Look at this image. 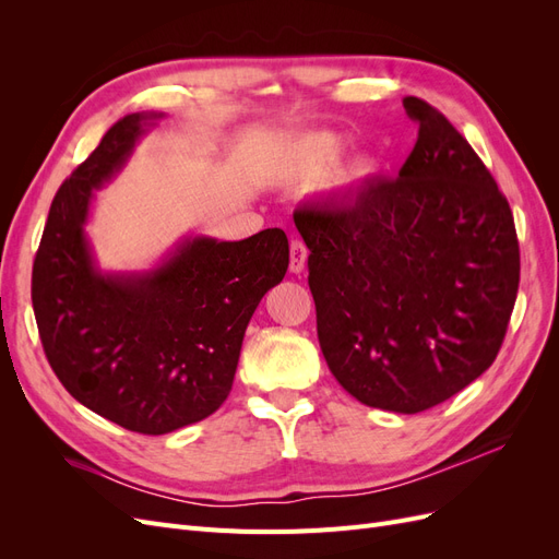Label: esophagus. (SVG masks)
<instances>
[{"instance_id":"esophagus-1","label":"esophagus","mask_w":559,"mask_h":559,"mask_svg":"<svg viewBox=\"0 0 559 559\" xmlns=\"http://www.w3.org/2000/svg\"><path fill=\"white\" fill-rule=\"evenodd\" d=\"M306 263H308V247L302 240H294L292 242V259H289V267L292 273H302L306 270Z\"/></svg>"}]
</instances>
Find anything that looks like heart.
Listing matches in <instances>:
<instances>
[{
    "instance_id": "b5f03b06",
    "label": "heart",
    "mask_w": 559,
    "mask_h": 559,
    "mask_svg": "<svg viewBox=\"0 0 559 559\" xmlns=\"http://www.w3.org/2000/svg\"><path fill=\"white\" fill-rule=\"evenodd\" d=\"M347 148V140L335 132H308L298 138L282 158L280 177L294 186H312L324 179L333 167L341 163ZM380 170V160L373 154H359L349 158L341 170L335 173L333 183L337 189H352L361 186Z\"/></svg>"
}]
</instances>
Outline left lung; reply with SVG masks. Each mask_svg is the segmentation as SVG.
<instances>
[{
	"mask_svg": "<svg viewBox=\"0 0 559 559\" xmlns=\"http://www.w3.org/2000/svg\"><path fill=\"white\" fill-rule=\"evenodd\" d=\"M396 179L294 212L310 249L317 335L333 378L370 408L415 415L492 366L520 284L509 202L476 151L419 97Z\"/></svg>",
	"mask_w": 559,
	"mask_h": 559,
	"instance_id": "left-lung-1",
	"label": "left lung"
}]
</instances>
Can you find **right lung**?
<instances>
[{
  "label": "right lung",
  "mask_w": 559,
  "mask_h": 559,
  "mask_svg": "<svg viewBox=\"0 0 559 559\" xmlns=\"http://www.w3.org/2000/svg\"><path fill=\"white\" fill-rule=\"evenodd\" d=\"M165 114L121 118L53 198L32 267L41 345L79 403L114 425L160 436L218 411L261 298L289 267L284 230L247 240L183 235L146 270H103L86 233L95 191Z\"/></svg>",
  "instance_id": "add662e5"
}]
</instances>
